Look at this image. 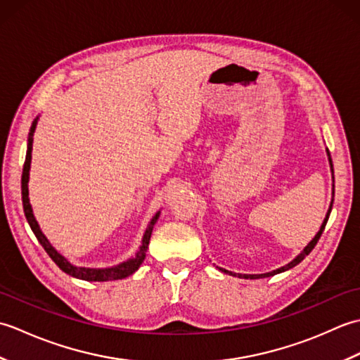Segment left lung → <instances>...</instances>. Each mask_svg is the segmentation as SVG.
Instances as JSON below:
<instances>
[{
  "label": "left lung",
  "mask_w": 360,
  "mask_h": 360,
  "mask_svg": "<svg viewBox=\"0 0 360 360\" xmlns=\"http://www.w3.org/2000/svg\"><path fill=\"white\" fill-rule=\"evenodd\" d=\"M326 153H328V160H330V167H331V173H333V198H331L330 209H328V212H326V217H325V219H323L322 226H320L319 232L316 233L314 238H312V240L308 243V246L304 248V249L300 252V254H298V255L292 259V262H289L288 264L281 266V267H278V269L271 271V272H266V274H235V272H232V271H227V269H223V267H218V266H217L221 272L229 274V275H233V277H240V278H250V280H255V278H266V277H272V275H277V274H281V272H285V271L292 269L294 266H297L298 263H302V262H303L304 257L311 254V250L316 248L317 241L320 240V236H322V233H323V231H325V226H326V223H328V218H330V213H331V209H333V201H334V168H333V160H331L330 151H328V148H326Z\"/></svg>",
  "instance_id": "left-lung-1"
}]
</instances>
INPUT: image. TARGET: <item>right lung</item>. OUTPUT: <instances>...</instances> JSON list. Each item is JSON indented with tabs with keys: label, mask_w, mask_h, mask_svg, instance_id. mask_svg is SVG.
Listing matches in <instances>:
<instances>
[{
	"label": "right lung",
	"mask_w": 360,
	"mask_h": 360,
	"mask_svg": "<svg viewBox=\"0 0 360 360\" xmlns=\"http://www.w3.org/2000/svg\"><path fill=\"white\" fill-rule=\"evenodd\" d=\"M38 119H40L38 116L34 119L32 125H30V129H29L26 160H25V167H22V176H21L22 209H25L26 219H27L30 229H32V232L35 233L37 240L40 241V244L44 248V250L48 252V255L53 259V263H56L63 272H66L68 275H71V277L86 280V281H110V280H122V278L128 277V275L134 274L137 269H139L141 264L143 263L145 255H147L153 227H155L156 221L160 215V210L156 212V215L153 217L151 221L148 223L147 231H145V233L142 236V243H141V246H139V249H137L136 254L131 258H128L127 262H122V263H119L116 266H111V267L74 266L71 262H68V259L62 254H60V252L56 248L52 246L49 240L46 238V235L41 232V229H40V226H38L37 219L34 217L32 205H30V202H29V170H30V160H32V142H34V133H35V128H37V124H38Z\"/></svg>",
	"instance_id": "right-lung-1"
}]
</instances>
